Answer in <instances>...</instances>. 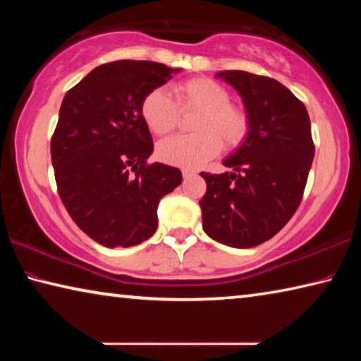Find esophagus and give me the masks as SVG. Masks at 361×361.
I'll return each instance as SVG.
<instances>
[{"mask_svg":"<svg viewBox=\"0 0 361 361\" xmlns=\"http://www.w3.org/2000/svg\"><path fill=\"white\" fill-rule=\"evenodd\" d=\"M181 173H183V178H185V180L191 178V176L195 175V172H194V170H191V169H183Z\"/></svg>","mask_w":361,"mask_h":361,"instance_id":"obj_1","label":"esophagus"}]
</instances>
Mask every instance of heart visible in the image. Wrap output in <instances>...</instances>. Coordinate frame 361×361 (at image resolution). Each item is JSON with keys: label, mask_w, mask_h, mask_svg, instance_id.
<instances>
[{"label": "heart", "mask_w": 361, "mask_h": 361, "mask_svg": "<svg viewBox=\"0 0 361 361\" xmlns=\"http://www.w3.org/2000/svg\"><path fill=\"white\" fill-rule=\"evenodd\" d=\"M175 100L161 87L143 97L140 113L154 135H167L180 122V111H199L194 135H175L157 145V157L169 166L199 169L219 154L221 140L235 148L247 138L250 121L242 108L231 105V94L212 79L192 78L173 85Z\"/></svg>", "instance_id": "b5f03b06"}]
</instances>
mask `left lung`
Segmentation results:
<instances>
[{
    "mask_svg": "<svg viewBox=\"0 0 361 361\" xmlns=\"http://www.w3.org/2000/svg\"><path fill=\"white\" fill-rule=\"evenodd\" d=\"M242 97L250 121L243 143L224 159L234 172H202V228L213 240L250 248L277 234L301 204L315 154L304 103L283 84L240 70L216 73Z\"/></svg>",
    "mask_w": 361,
    "mask_h": 361,
    "instance_id": "left-lung-1",
    "label": "left lung"
}]
</instances>
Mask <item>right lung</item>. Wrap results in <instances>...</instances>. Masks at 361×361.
<instances>
[{"instance_id": "obj_1", "label": "right lung", "mask_w": 361, "mask_h": 361, "mask_svg": "<svg viewBox=\"0 0 361 361\" xmlns=\"http://www.w3.org/2000/svg\"><path fill=\"white\" fill-rule=\"evenodd\" d=\"M180 68L118 60L94 68L63 97L51 140L54 173L79 229L108 248L138 245L157 229V205L181 183L178 169L146 159L152 137L143 97Z\"/></svg>"}]
</instances>
